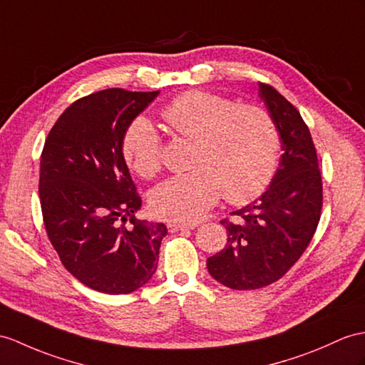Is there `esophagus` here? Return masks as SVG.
I'll return each instance as SVG.
<instances>
[{
  "instance_id": "1",
  "label": "esophagus",
  "mask_w": 365,
  "mask_h": 365,
  "mask_svg": "<svg viewBox=\"0 0 365 365\" xmlns=\"http://www.w3.org/2000/svg\"><path fill=\"white\" fill-rule=\"evenodd\" d=\"M168 230L170 232H178V230H184V229H193L195 225H182V223H168L167 225Z\"/></svg>"
}]
</instances>
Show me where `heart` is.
I'll return each mask as SVG.
<instances>
[{
    "label": "heart",
    "mask_w": 365,
    "mask_h": 365,
    "mask_svg": "<svg viewBox=\"0 0 365 365\" xmlns=\"http://www.w3.org/2000/svg\"><path fill=\"white\" fill-rule=\"evenodd\" d=\"M163 118L176 135L193 140L189 173L175 175L150 195L159 218L195 223L221 193L243 204L266 190L280 159L282 138L272 113L209 91H187L168 103ZM127 164L144 178L163 164V144L152 122L133 120L122 139Z\"/></svg>",
    "instance_id": "1"
}]
</instances>
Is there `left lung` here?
<instances>
[{
	"instance_id": "8db88e82",
	"label": "left lung",
	"mask_w": 365,
	"mask_h": 365,
	"mask_svg": "<svg viewBox=\"0 0 365 365\" xmlns=\"http://www.w3.org/2000/svg\"><path fill=\"white\" fill-rule=\"evenodd\" d=\"M259 96L277 120L283 155L259 200L221 220L223 251L207 259L210 275L232 289H259L277 282L305 252L322 210V176L313 138L300 113L271 85Z\"/></svg>"
}]
</instances>
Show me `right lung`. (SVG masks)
<instances>
[{
  "label": "right lung",
  "instance_id": "1",
  "mask_svg": "<svg viewBox=\"0 0 365 365\" xmlns=\"http://www.w3.org/2000/svg\"><path fill=\"white\" fill-rule=\"evenodd\" d=\"M158 94L110 88L85 96L57 119L41 152L49 242L78 282L105 294L145 285L167 235L165 225L136 218L142 201L122 153L128 125Z\"/></svg>",
  "mask_w": 365,
  "mask_h": 365
}]
</instances>
